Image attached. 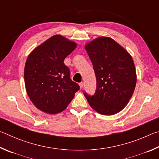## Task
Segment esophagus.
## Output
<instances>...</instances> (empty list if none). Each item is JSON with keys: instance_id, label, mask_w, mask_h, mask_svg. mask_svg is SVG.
I'll use <instances>...</instances> for the list:
<instances>
[{"instance_id": "obj_1", "label": "esophagus", "mask_w": 159, "mask_h": 159, "mask_svg": "<svg viewBox=\"0 0 159 159\" xmlns=\"http://www.w3.org/2000/svg\"><path fill=\"white\" fill-rule=\"evenodd\" d=\"M79 84H80V89H82V88H83V87H84V82H80Z\"/></svg>"}]
</instances>
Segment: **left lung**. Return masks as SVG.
<instances>
[{
	"instance_id": "left-lung-1",
	"label": "left lung",
	"mask_w": 159,
	"mask_h": 159,
	"mask_svg": "<svg viewBox=\"0 0 159 159\" xmlns=\"http://www.w3.org/2000/svg\"><path fill=\"white\" fill-rule=\"evenodd\" d=\"M93 64L96 90L84 95L91 107L104 115L120 112L135 90L136 72L133 58L113 39L101 37L85 47Z\"/></svg>"
}]
</instances>
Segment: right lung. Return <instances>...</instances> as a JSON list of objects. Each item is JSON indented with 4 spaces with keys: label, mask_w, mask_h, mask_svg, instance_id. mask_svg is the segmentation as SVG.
I'll return each mask as SVG.
<instances>
[{
    "label": "right lung",
    "mask_w": 159,
    "mask_h": 159,
    "mask_svg": "<svg viewBox=\"0 0 159 159\" xmlns=\"http://www.w3.org/2000/svg\"><path fill=\"white\" fill-rule=\"evenodd\" d=\"M77 44L56 35L35 48L28 57L24 81L29 97L43 112H62L74 98L80 86L70 79L64 59Z\"/></svg>",
    "instance_id": "obj_1"
}]
</instances>
